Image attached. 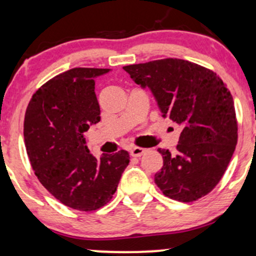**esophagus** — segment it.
Here are the masks:
<instances>
[{
    "instance_id": "1",
    "label": "esophagus",
    "mask_w": 256,
    "mask_h": 256,
    "mask_svg": "<svg viewBox=\"0 0 256 256\" xmlns=\"http://www.w3.org/2000/svg\"><path fill=\"white\" fill-rule=\"evenodd\" d=\"M144 152H146V149L140 148V146H134V148L130 149L131 156H134V158L142 156V155L144 154Z\"/></svg>"
}]
</instances>
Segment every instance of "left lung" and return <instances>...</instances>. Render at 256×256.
<instances>
[{
    "label": "left lung",
    "instance_id": "left-lung-1",
    "mask_svg": "<svg viewBox=\"0 0 256 256\" xmlns=\"http://www.w3.org/2000/svg\"><path fill=\"white\" fill-rule=\"evenodd\" d=\"M148 88L164 118L182 126L176 154L158 148L164 166L154 176L167 198L192 202L214 189L237 144L234 98L216 73L180 58L122 67Z\"/></svg>",
    "mask_w": 256,
    "mask_h": 256
}]
</instances>
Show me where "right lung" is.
Listing matches in <instances>:
<instances>
[{
    "label": "right lung",
    "instance_id": "right-lung-1",
    "mask_svg": "<svg viewBox=\"0 0 256 256\" xmlns=\"http://www.w3.org/2000/svg\"><path fill=\"white\" fill-rule=\"evenodd\" d=\"M108 68H72L46 82L25 113L24 140L38 180L61 204L90 212L110 201L130 162L126 150L98 158L84 132L101 120L95 80Z\"/></svg>",
    "mask_w": 256,
    "mask_h": 256
}]
</instances>
